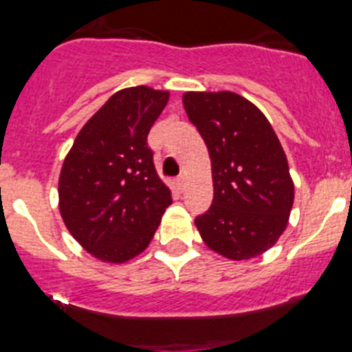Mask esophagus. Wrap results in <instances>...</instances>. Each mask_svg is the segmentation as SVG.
<instances>
[{
    "label": "esophagus",
    "instance_id": "1",
    "mask_svg": "<svg viewBox=\"0 0 352 352\" xmlns=\"http://www.w3.org/2000/svg\"><path fill=\"white\" fill-rule=\"evenodd\" d=\"M176 188H178L179 192H183L186 188V178L185 176H179L178 179H176Z\"/></svg>",
    "mask_w": 352,
    "mask_h": 352
}]
</instances>
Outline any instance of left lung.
<instances>
[{"instance_id": "obj_1", "label": "left lung", "mask_w": 352, "mask_h": 352, "mask_svg": "<svg viewBox=\"0 0 352 352\" xmlns=\"http://www.w3.org/2000/svg\"><path fill=\"white\" fill-rule=\"evenodd\" d=\"M186 116L211 160L213 204L195 219L210 250L247 261L273 247L289 223L294 182L268 118L232 91L183 93Z\"/></svg>"}]
</instances>
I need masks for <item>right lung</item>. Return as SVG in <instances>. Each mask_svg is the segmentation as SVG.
<instances>
[{
	"label": "right lung",
	"mask_w": 352,
	"mask_h": 352,
	"mask_svg": "<svg viewBox=\"0 0 352 352\" xmlns=\"http://www.w3.org/2000/svg\"><path fill=\"white\" fill-rule=\"evenodd\" d=\"M169 102L149 86L120 89L79 130L61 166L58 208L84 250L123 264L148 248L173 203L146 144Z\"/></svg>",
	"instance_id": "add662e5"
}]
</instances>
